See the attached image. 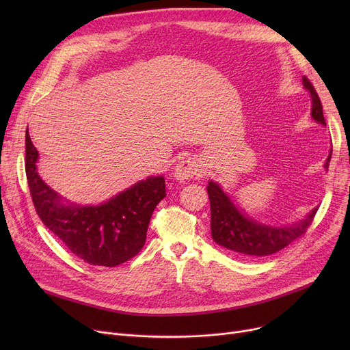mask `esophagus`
<instances>
[{"label": "esophagus", "mask_w": 350, "mask_h": 350, "mask_svg": "<svg viewBox=\"0 0 350 350\" xmlns=\"http://www.w3.org/2000/svg\"><path fill=\"white\" fill-rule=\"evenodd\" d=\"M200 172V164L194 157H187L180 160L173 172V177L178 181L191 178L193 176H196Z\"/></svg>", "instance_id": "34e87169"}]
</instances>
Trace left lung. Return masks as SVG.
Listing matches in <instances>:
<instances>
[{"mask_svg": "<svg viewBox=\"0 0 350 350\" xmlns=\"http://www.w3.org/2000/svg\"><path fill=\"white\" fill-rule=\"evenodd\" d=\"M302 83L310 95L312 119L325 126L322 103L315 88L305 77L302 78ZM330 156L332 150L325 161V170L329 169ZM207 193L210 197L211 237L214 243L244 258L267 256L281 251L305 232L318 211V207H315L297 223L275 227L256 221L238 208L221 186L213 180L208 181Z\"/></svg>", "mask_w": 350, "mask_h": 350, "instance_id": "left-lung-1", "label": "left lung"}]
</instances>
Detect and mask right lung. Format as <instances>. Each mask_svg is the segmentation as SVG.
<instances>
[{
	"instance_id": "obj_1",
	"label": "right lung",
	"mask_w": 350,
	"mask_h": 350,
	"mask_svg": "<svg viewBox=\"0 0 350 350\" xmlns=\"http://www.w3.org/2000/svg\"><path fill=\"white\" fill-rule=\"evenodd\" d=\"M40 154L25 133V172L36 213L45 227L90 265L116 267L143 248L156 206L165 197L163 176L146 180L110 197L98 206L66 201L40 177Z\"/></svg>"
}]
</instances>
